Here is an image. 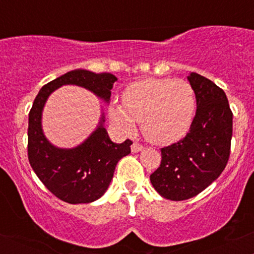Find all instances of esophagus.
Instances as JSON below:
<instances>
[{
    "label": "esophagus",
    "instance_id": "esophagus-1",
    "mask_svg": "<svg viewBox=\"0 0 254 254\" xmlns=\"http://www.w3.org/2000/svg\"><path fill=\"white\" fill-rule=\"evenodd\" d=\"M143 144L138 143V142H133L132 144H131V151L132 153H137V151H141L142 149H143Z\"/></svg>",
    "mask_w": 254,
    "mask_h": 254
}]
</instances>
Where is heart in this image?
Wrapping results in <instances>:
<instances>
[{
  "mask_svg": "<svg viewBox=\"0 0 254 254\" xmlns=\"http://www.w3.org/2000/svg\"><path fill=\"white\" fill-rule=\"evenodd\" d=\"M122 104L112 103L109 115L124 132L142 123L144 136L154 143L176 142L188 132L193 119L196 98L184 80L147 78L131 83L122 95Z\"/></svg>",
  "mask_w": 254,
  "mask_h": 254,
  "instance_id": "1",
  "label": "heart"
}]
</instances>
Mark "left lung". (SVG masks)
<instances>
[{
  "label": "left lung",
  "instance_id": "left-lung-1",
  "mask_svg": "<svg viewBox=\"0 0 254 254\" xmlns=\"http://www.w3.org/2000/svg\"><path fill=\"white\" fill-rule=\"evenodd\" d=\"M197 111L183 139L161 148V164L150 176L166 199L185 200L205 190L222 173L230 155L233 112L222 88L191 72Z\"/></svg>",
  "mask_w": 254,
  "mask_h": 254
}]
</instances>
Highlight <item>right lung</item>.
I'll return each instance as SVG.
<instances>
[{
	"label": "right lung",
	"instance_id": "right-lung-1",
	"mask_svg": "<svg viewBox=\"0 0 254 254\" xmlns=\"http://www.w3.org/2000/svg\"><path fill=\"white\" fill-rule=\"evenodd\" d=\"M115 81L117 77L110 72L95 74L76 69L46 83L34 99L28 115V161L45 188L63 202L78 204L99 199L109 188L119 160L130 154L132 142L127 139L122 144L113 143L100 124L77 148L54 147L43 135L40 119L44 104L63 84L84 87L109 101Z\"/></svg>",
	"mask_w": 254,
	"mask_h": 254
}]
</instances>
